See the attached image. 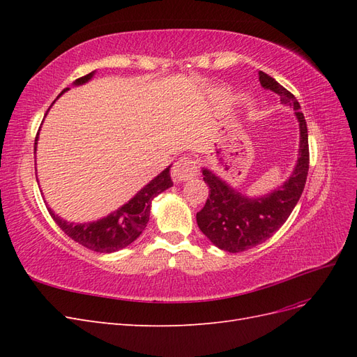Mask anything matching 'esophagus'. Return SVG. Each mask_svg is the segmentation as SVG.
Instances as JSON below:
<instances>
[{"label": "esophagus", "instance_id": "esophagus-1", "mask_svg": "<svg viewBox=\"0 0 357 357\" xmlns=\"http://www.w3.org/2000/svg\"><path fill=\"white\" fill-rule=\"evenodd\" d=\"M197 174H198V164L190 158H181L180 160L176 162L174 167L171 169L172 180L176 183L188 181L192 177H195Z\"/></svg>", "mask_w": 357, "mask_h": 357}]
</instances>
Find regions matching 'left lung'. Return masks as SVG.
I'll return each instance as SVG.
<instances>
[{"instance_id": "1", "label": "left lung", "mask_w": 357, "mask_h": 357, "mask_svg": "<svg viewBox=\"0 0 357 357\" xmlns=\"http://www.w3.org/2000/svg\"><path fill=\"white\" fill-rule=\"evenodd\" d=\"M259 82L262 88L280 95L282 104L294 107L299 123V153L294 171L283 185L256 198L243 195L213 171L202 168L204 181L208 185L210 193L204 208L197 213V223L215 247L229 253L248 250L271 238L294 211L308 174V131L299 102L264 71H259Z\"/></svg>"}]
</instances>
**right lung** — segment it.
<instances>
[{
	"mask_svg": "<svg viewBox=\"0 0 357 357\" xmlns=\"http://www.w3.org/2000/svg\"><path fill=\"white\" fill-rule=\"evenodd\" d=\"M93 74L95 71L86 74L83 77L75 80L73 84L80 86L88 83L93 77ZM67 91L68 88L63 89L61 95ZM38 134L36 137V150ZM169 168L171 165L162 171L160 174H158L152 181H149L142 190L137 192V195L134 198L123 204L122 207H119L116 211L110 213L109 215H105V218L96 222L73 223L63 220L61 215L53 213L50 207H47V210L59 228L75 243H79L83 247L89 248V250L98 253L117 252L121 250V248H125L131 243H134L144 231L149 222L150 207H152L153 198L172 186Z\"/></svg>",
	"mask_w": 357,
	"mask_h": 357,
	"instance_id": "obj_1",
	"label": "right lung"
}]
</instances>
